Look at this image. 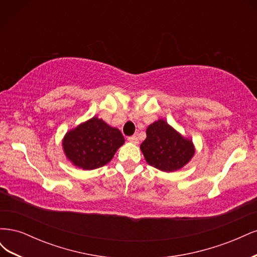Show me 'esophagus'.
I'll return each instance as SVG.
<instances>
[{
  "label": "esophagus",
  "mask_w": 257,
  "mask_h": 257,
  "mask_svg": "<svg viewBox=\"0 0 257 257\" xmlns=\"http://www.w3.org/2000/svg\"><path fill=\"white\" fill-rule=\"evenodd\" d=\"M127 141H128L130 143H132V144H134V145H137V144L139 143L137 136H131V137L127 138Z\"/></svg>",
  "instance_id": "obj_1"
}]
</instances>
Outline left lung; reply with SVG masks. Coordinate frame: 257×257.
Masks as SVG:
<instances>
[{
	"label": "left lung",
	"instance_id": "1",
	"mask_svg": "<svg viewBox=\"0 0 257 257\" xmlns=\"http://www.w3.org/2000/svg\"><path fill=\"white\" fill-rule=\"evenodd\" d=\"M147 138L141 150L148 164L162 172H176L188 164L195 153L191 139L180 133L163 119L147 127Z\"/></svg>",
	"mask_w": 257,
	"mask_h": 257
}]
</instances>
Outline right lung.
Here are the masks:
<instances>
[{
	"instance_id": "obj_1",
	"label": "right lung",
	"mask_w": 257,
	"mask_h": 257,
	"mask_svg": "<svg viewBox=\"0 0 257 257\" xmlns=\"http://www.w3.org/2000/svg\"><path fill=\"white\" fill-rule=\"evenodd\" d=\"M123 144L121 132L97 116L68 131L62 142L66 158L83 170L106 165Z\"/></svg>"
}]
</instances>
